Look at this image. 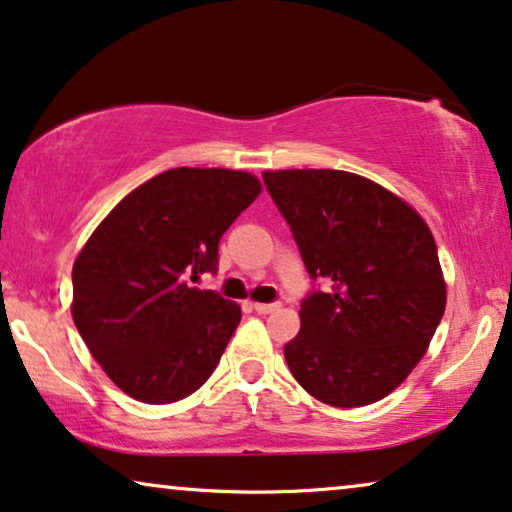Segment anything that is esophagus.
<instances>
[{"mask_svg": "<svg viewBox=\"0 0 512 512\" xmlns=\"http://www.w3.org/2000/svg\"><path fill=\"white\" fill-rule=\"evenodd\" d=\"M254 310L258 315H270L275 310H280V303H254Z\"/></svg>", "mask_w": 512, "mask_h": 512, "instance_id": "1", "label": "esophagus"}]
</instances>
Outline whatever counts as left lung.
I'll list each match as a JSON object with an SVG mask.
<instances>
[{
	"instance_id": "left-lung-1",
	"label": "left lung",
	"mask_w": 512,
	"mask_h": 512,
	"mask_svg": "<svg viewBox=\"0 0 512 512\" xmlns=\"http://www.w3.org/2000/svg\"><path fill=\"white\" fill-rule=\"evenodd\" d=\"M310 277L329 291L301 303L284 360L303 390L331 407L393 393L426 355L447 305L437 244L402 197L336 169L265 171Z\"/></svg>"
}]
</instances>
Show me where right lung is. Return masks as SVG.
I'll list each match as a JSON object with an SVG mask.
<instances>
[{
    "label": "right lung",
    "mask_w": 512,
    "mask_h": 512,
    "mask_svg": "<svg viewBox=\"0 0 512 512\" xmlns=\"http://www.w3.org/2000/svg\"><path fill=\"white\" fill-rule=\"evenodd\" d=\"M247 171L178 167L131 190L72 265V320L119 390L145 404L195 393L242 320L235 301L190 287L261 195Z\"/></svg>",
    "instance_id": "add662e5"
}]
</instances>
